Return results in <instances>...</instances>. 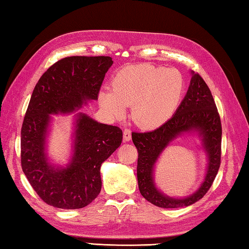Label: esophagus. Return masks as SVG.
I'll list each match as a JSON object with an SVG mask.
<instances>
[{"mask_svg": "<svg viewBox=\"0 0 249 249\" xmlns=\"http://www.w3.org/2000/svg\"><path fill=\"white\" fill-rule=\"evenodd\" d=\"M123 139L126 142L130 141V139H131V133H130V130L128 128H125L124 129V131H123Z\"/></svg>", "mask_w": 249, "mask_h": 249, "instance_id": "34e87169", "label": "esophagus"}]
</instances>
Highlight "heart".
I'll return each mask as SVG.
<instances>
[{
  "instance_id": "1",
  "label": "heart",
  "mask_w": 249,
  "mask_h": 249,
  "mask_svg": "<svg viewBox=\"0 0 249 249\" xmlns=\"http://www.w3.org/2000/svg\"><path fill=\"white\" fill-rule=\"evenodd\" d=\"M184 78L176 68L151 64L125 66L115 73L112 92L99 94L102 107L113 116L131 106L130 116L142 128L160 127L171 118L184 92Z\"/></svg>"
}]
</instances>
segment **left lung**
<instances>
[{
    "instance_id": "1",
    "label": "left lung",
    "mask_w": 249,
    "mask_h": 249,
    "mask_svg": "<svg viewBox=\"0 0 249 249\" xmlns=\"http://www.w3.org/2000/svg\"><path fill=\"white\" fill-rule=\"evenodd\" d=\"M197 130L203 137L204 147L209 156V167L205 182L192 196L184 199L170 198L155 187L152 171L158 156L178 134ZM138 151L137 178L140 194L152 204L163 209H178L197 202L209 192L220 167L221 122L208 84L199 73L193 77L186 96L170 120L155 130L131 133Z\"/></svg>"
}]
</instances>
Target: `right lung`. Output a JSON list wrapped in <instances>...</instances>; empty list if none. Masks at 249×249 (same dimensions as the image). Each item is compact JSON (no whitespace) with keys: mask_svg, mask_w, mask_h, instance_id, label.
Wrapping results in <instances>:
<instances>
[{"mask_svg":"<svg viewBox=\"0 0 249 249\" xmlns=\"http://www.w3.org/2000/svg\"><path fill=\"white\" fill-rule=\"evenodd\" d=\"M112 63L110 56L64 57L43 73L32 93L21 127V167L39 198L54 208L81 209L97 197L100 166L121 145L123 134L79 112L72 160L54 169L45 154L49 114L70 113L96 100Z\"/></svg>","mask_w":249,"mask_h":249,"instance_id":"obj_1","label":"right lung"}]
</instances>
